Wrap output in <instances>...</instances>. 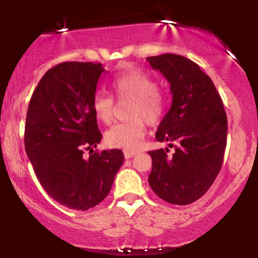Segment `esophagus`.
<instances>
[{
    "label": "esophagus",
    "mask_w": 258,
    "mask_h": 258,
    "mask_svg": "<svg viewBox=\"0 0 258 258\" xmlns=\"http://www.w3.org/2000/svg\"><path fill=\"white\" fill-rule=\"evenodd\" d=\"M123 154H125V158L126 159H131V158H133V156L136 155V154H137V152H133V150H125V152H123Z\"/></svg>",
    "instance_id": "1"
}]
</instances>
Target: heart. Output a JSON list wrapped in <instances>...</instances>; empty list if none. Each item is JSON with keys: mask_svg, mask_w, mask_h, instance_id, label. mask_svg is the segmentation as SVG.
Instances as JSON below:
<instances>
[{"mask_svg": "<svg viewBox=\"0 0 258 258\" xmlns=\"http://www.w3.org/2000/svg\"><path fill=\"white\" fill-rule=\"evenodd\" d=\"M112 88L119 100H130L128 121L117 123L105 133V143L109 147L135 150L146 135V121L155 125L162 119L166 108L164 94L158 90V84L139 70H128L112 81ZM92 108L100 122L109 125L115 115L114 99L110 96L97 93Z\"/></svg>", "mask_w": 258, "mask_h": 258, "instance_id": "heart-1", "label": "heart"}]
</instances>
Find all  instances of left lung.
<instances>
[{"label": "left lung", "instance_id": "8db88e82", "mask_svg": "<svg viewBox=\"0 0 258 258\" xmlns=\"http://www.w3.org/2000/svg\"><path fill=\"white\" fill-rule=\"evenodd\" d=\"M170 82L172 104L158 127V142L174 148L148 152L153 191L173 205H188L209 190L220 173L227 146V114L212 80L178 54L148 57Z\"/></svg>", "mask_w": 258, "mask_h": 258}]
</instances>
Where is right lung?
<instances>
[{
	"mask_svg": "<svg viewBox=\"0 0 258 258\" xmlns=\"http://www.w3.org/2000/svg\"><path fill=\"white\" fill-rule=\"evenodd\" d=\"M105 73L100 63L55 65L38 82L26 114L25 152L38 182L52 199L79 211L105 199L125 159L120 149L93 153L102 133L92 103Z\"/></svg>",
	"mask_w": 258,
	"mask_h": 258,
	"instance_id": "obj_1",
	"label": "right lung"
}]
</instances>
